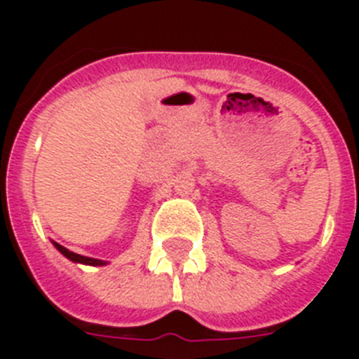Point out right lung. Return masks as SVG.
<instances>
[{
  "instance_id": "1",
  "label": "right lung",
  "mask_w": 359,
  "mask_h": 359,
  "mask_svg": "<svg viewBox=\"0 0 359 359\" xmlns=\"http://www.w3.org/2000/svg\"><path fill=\"white\" fill-rule=\"evenodd\" d=\"M53 244H55V248L59 250L62 255L68 257L69 261H73V262H81V264H88V266H104V264H107L106 261H98V259H91V257L79 255V253L69 252L68 248H65V246H61V244H57V243H53Z\"/></svg>"
}]
</instances>
